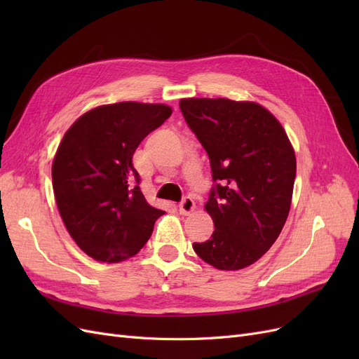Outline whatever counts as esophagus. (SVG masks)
Segmentation results:
<instances>
[{
  "label": "esophagus",
  "instance_id": "1",
  "mask_svg": "<svg viewBox=\"0 0 359 359\" xmlns=\"http://www.w3.org/2000/svg\"><path fill=\"white\" fill-rule=\"evenodd\" d=\"M178 208H180V214L187 215V214H190V212L194 211V208H196V205H194V201H193L190 196H186V198H184V199L180 202Z\"/></svg>",
  "mask_w": 359,
  "mask_h": 359
}]
</instances>
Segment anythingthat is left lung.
Wrapping results in <instances>:
<instances>
[{"mask_svg":"<svg viewBox=\"0 0 359 359\" xmlns=\"http://www.w3.org/2000/svg\"><path fill=\"white\" fill-rule=\"evenodd\" d=\"M180 109L210 157L214 181L205 210L215 231L193 250L217 269H243L262 257L283 229L295 153L285 128L257 103L182 99Z\"/></svg>","mask_w":359,"mask_h":359,"instance_id":"left-lung-1","label":"left lung"}]
</instances>
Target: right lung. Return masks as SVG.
I'll return each instance as SVG.
<instances>
[{
    "label": "right lung",
    "mask_w": 359,
    "mask_h": 359,
    "mask_svg": "<svg viewBox=\"0 0 359 359\" xmlns=\"http://www.w3.org/2000/svg\"><path fill=\"white\" fill-rule=\"evenodd\" d=\"M170 114L166 104H104L64 135L52 163L53 193L70 236L93 259L115 264L135 256L165 214L144 198L132 158Z\"/></svg>",
    "instance_id": "1"
}]
</instances>
